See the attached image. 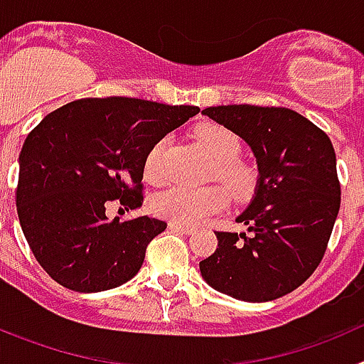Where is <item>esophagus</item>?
Listing matches in <instances>:
<instances>
[{
  "label": "esophagus",
  "mask_w": 364,
  "mask_h": 364,
  "mask_svg": "<svg viewBox=\"0 0 364 364\" xmlns=\"http://www.w3.org/2000/svg\"><path fill=\"white\" fill-rule=\"evenodd\" d=\"M169 228H171L173 231H180V233H184V235H193L195 231H197V228L184 226V224H175V222H171V224H169Z\"/></svg>",
  "instance_id": "34e87169"
}]
</instances>
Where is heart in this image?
Returning <instances> with one entry per match:
<instances>
[{
  "label": "heart",
  "instance_id": "b5f03b06",
  "mask_svg": "<svg viewBox=\"0 0 364 364\" xmlns=\"http://www.w3.org/2000/svg\"><path fill=\"white\" fill-rule=\"evenodd\" d=\"M198 142L213 156V175L226 186L235 197L244 198L255 188V175L244 162H240V140L233 131L218 124H204L195 133ZM167 138H162L149 149L144 162V175L153 184L166 180L164 153ZM228 205V193L222 188L193 189L186 186H173L153 198V210L159 217L175 224L193 226L205 217L218 213Z\"/></svg>",
  "mask_w": 364,
  "mask_h": 364
}]
</instances>
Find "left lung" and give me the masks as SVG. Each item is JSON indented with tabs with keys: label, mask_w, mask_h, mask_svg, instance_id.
Here are the masks:
<instances>
[{
	"label": "left lung",
	"mask_w": 364,
	"mask_h": 364,
	"mask_svg": "<svg viewBox=\"0 0 364 364\" xmlns=\"http://www.w3.org/2000/svg\"><path fill=\"white\" fill-rule=\"evenodd\" d=\"M202 114L239 134L259 167L255 195L237 217L252 235L215 231L218 246L200 262L202 277L220 294L246 302L290 294L323 260L339 213L332 142L286 107L218 105Z\"/></svg>",
	"instance_id": "obj_1"
}]
</instances>
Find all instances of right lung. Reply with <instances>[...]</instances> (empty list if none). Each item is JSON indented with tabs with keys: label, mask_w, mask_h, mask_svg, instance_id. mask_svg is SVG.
Here are the masks:
<instances>
[{
	"label": "right lung",
	"mask_w": 364,
	"mask_h": 364,
	"mask_svg": "<svg viewBox=\"0 0 364 364\" xmlns=\"http://www.w3.org/2000/svg\"><path fill=\"white\" fill-rule=\"evenodd\" d=\"M198 111L125 96L82 98L28 133L19 153L18 217L32 253L58 284L95 294L136 275L147 244L167 224L147 215L109 220L105 208L142 205L147 153Z\"/></svg>",
	"instance_id": "obj_1"
}]
</instances>
